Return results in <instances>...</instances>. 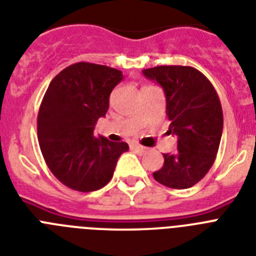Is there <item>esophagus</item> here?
<instances>
[{
    "instance_id": "1",
    "label": "esophagus",
    "mask_w": 256,
    "mask_h": 256,
    "mask_svg": "<svg viewBox=\"0 0 256 256\" xmlns=\"http://www.w3.org/2000/svg\"><path fill=\"white\" fill-rule=\"evenodd\" d=\"M132 150H136V151H140V152H144L146 150H147V148L143 147V146H140V144H138V143H132Z\"/></svg>"
}]
</instances>
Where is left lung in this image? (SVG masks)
<instances>
[{"label":"left lung","instance_id":"left-lung-1","mask_svg":"<svg viewBox=\"0 0 256 256\" xmlns=\"http://www.w3.org/2000/svg\"><path fill=\"white\" fill-rule=\"evenodd\" d=\"M158 82L166 98L169 132L177 151L164 154V165L154 178L170 188H188L214 165L222 135V109L212 83L191 66H156L143 70Z\"/></svg>","mask_w":256,"mask_h":256}]
</instances>
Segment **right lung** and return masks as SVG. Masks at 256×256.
I'll list each match as a JSON object with an SVG mask.
<instances>
[{
  "instance_id": "obj_1",
  "label": "right lung",
  "mask_w": 256,
  "mask_h": 256,
  "mask_svg": "<svg viewBox=\"0 0 256 256\" xmlns=\"http://www.w3.org/2000/svg\"><path fill=\"white\" fill-rule=\"evenodd\" d=\"M122 72L104 65L78 62L50 82L38 114V139L48 168L72 190L90 192L113 177L128 143L94 136V128L109 108L112 90Z\"/></svg>"
}]
</instances>
